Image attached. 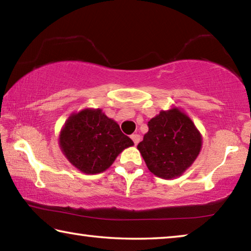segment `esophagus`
I'll return each instance as SVG.
<instances>
[{"label": "esophagus", "mask_w": 251, "mask_h": 251, "mask_svg": "<svg viewBox=\"0 0 251 251\" xmlns=\"http://www.w3.org/2000/svg\"><path fill=\"white\" fill-rule=\"evenodd\" d=\"M130 138L133 139L135 145H137V144L141 142V135H138V134H133L130 136Z\"/></svg>", "instance_id": "1"}]
</instances>
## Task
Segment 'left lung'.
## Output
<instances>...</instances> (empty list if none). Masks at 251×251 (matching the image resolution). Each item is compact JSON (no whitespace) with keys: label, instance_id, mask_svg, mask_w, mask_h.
I'll use <instances>...</instances> for the list:
<instances>
[{"label":"left lung","instance_id":"8db88e82","mask_svg":"<svg viewBox=\"0 0 251 251\" xmlns=\"http://www.w3.org/2000/svg\"><path fill=\"white\" fill-rule=\"evenodd\" d=\"M202 145L201 131L180 108L160 110L148 122L137 145L151 173L163 179L181 176L192 166Z\"/></svg>","mask_w":251,"mask_h":251}]
</instances>
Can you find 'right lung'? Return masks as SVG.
<instances>
[{
  "mask_svg": "<svg viewBox=\"0 0 251 251\" xmlns=\"http://www.w3.org/2000/svg\"><path fill=\"white\" fill-rule=\"evenodd\" d=\"M58 144L67 160L84 174L105 172L134 142L100 108L71 114L59 133Z\"/></svg>",
  "mask_w": 251,
  "mask_h": 251,
  "instance_id": "obj_1",
  "label": "right lung"
}]
</instances>
